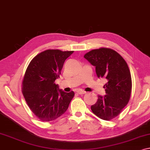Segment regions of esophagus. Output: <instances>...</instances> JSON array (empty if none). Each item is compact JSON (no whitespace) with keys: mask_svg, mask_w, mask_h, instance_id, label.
<instances>
[{"mask_svg":"<svg viewBox=\"0 0 150 150\" xmlns=\"http://www.w3.org/2000/svg\"><path fill=\"white\" fill-rule=\"evenodd\" d=\"M77 93H79V94H80V95L84 94V93H86V91H83V90H81H81H80V89H79V90H77Z\"/></svg>","mask_w":150,"mask_h":150,"instance_id":"obj_1","label":"esophagus"}]
</instances>
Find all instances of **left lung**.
I'll return each mask as SVG.
<instances>
[{"label":"left lung","instance_id":"obj_1","mask_svg":"<svg viewBox=\"0 0 150 150\" xmlns=\"http://www.w3.org/2000/svg\"><path fill=\"white\" fill-rule=\"evenodd\" d=\"M84 58L96 67L98 78H106V94L98 95L91 106L93 113L101 119L110 120L121 112L130 99L132 82L129 67L121 56L110 48L92 50Z\"/></svg>","mask_w":150,"mask_h":150}]
</instances>
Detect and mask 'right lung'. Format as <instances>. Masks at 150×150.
<instances>
[{
    "label": "right lung",
    "mask_w": 150,
    "mask_h": 150,
    "mask_svg": "<svg viewBox=\"0 0 150 150\" xmlns=\"http://www.w3.org/2000/svg\"><path fill=\"white\" fill-rule=\"evenodd\" d=\"M73 51L47 50L30 62L23 81V94L33 113L44 122L52 121L65 112L74 96L59 89L60 77L65 60Z\"/></svg>",
    "instance_id": "1"
}]
</instances>
